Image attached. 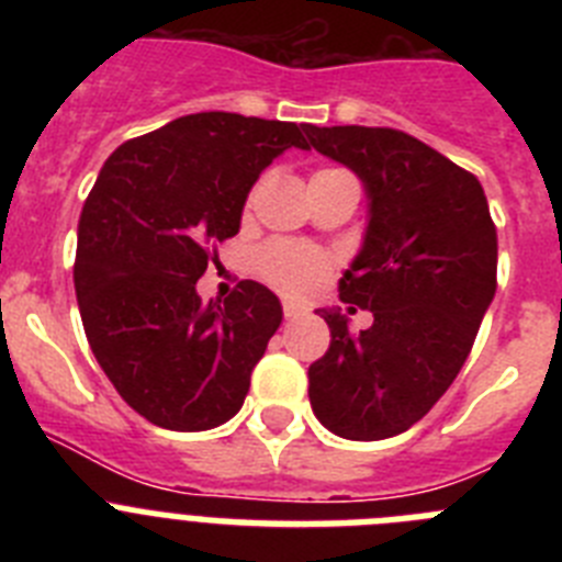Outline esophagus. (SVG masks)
I'll list each match as a JSON object with an SVG mask.
<instances>
[{
  "label": "esophagus",
  "instance_id": "esophagus-1",
  "mask_svg": "<svg viewBox=\"0 0 562 562\" xmlns=\"http://www.w3.org/2000/svg\"><path fill=\"white\" fill-rule=\"evenodd\" d=\"M297 315H304V310H301L297 304H290V301H284V317H286V321H292V317H297Z\"/></svg>",
  "mask_w": 562,
  "mask_h": 562
}]
</instances>
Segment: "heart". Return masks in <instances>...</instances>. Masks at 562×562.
<instances>
[{
	"label": "heart",
	"mask_w": 562,
	"mask_h": 562,
	"mask_svg": "<svg viewBox=\"0 0 562 562\" xmlns=\"http://www.w3.org/2000/svg\"><path fill=\"white\" fill-rule=\"evenodd\" d=\"M256 265L272 290L290 297H306L324 284L331 270L329 252L304 241H270L258 250Z\"/></svg>",
	"instance_id": "b5f03b06"
}]
</instances>
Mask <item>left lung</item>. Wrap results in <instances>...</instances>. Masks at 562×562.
<instances>
[{
  "mask_svg": "<svg viewBox=\"0 0 562 562\" xmlns=\"http://www.w3.org/2000/svg\"><path fill=\"white\" fill-rule=\"evenodd\" d=\"M315 151L360 177L369 227L340 278V301L374 324L349 331L317 310L331 342L310 366L324 428L376 441L408 430L453 385L495 297L498 236L473 173L396 128L306 126Z\"/></svg>",
  "mask_w": 562,
  "mask_h": 562,
  "instance_id": "8db88e82",
  "label": "left lung"
}]
</instances>
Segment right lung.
<instances>
[{
    "label": "right lung",
    "instance_id": "right-lung-1",
    "mask_svg": "<svg viewBox=\"0 0 562 562\" xmlns=\"http://www.w3.org/2000/svg\"><path fill=\"white\" fill-rule=\"evenodd\" d=\"M306 123L233 112L186 114L103 162L78 222L76 295L89 349L151 425L211 430L238 414L281 326V301L241 281L202 304L213 245L236 236L247 193Z\"/></svg>",
    "mask_w": 562,
    "mask_h": 562
}]
</instances>
